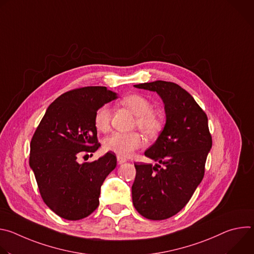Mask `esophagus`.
<instances>
[{"label": "esophagus", "mask_w": 254, "mask_h": 254, "mask_svg": "<svg viewBox=\"0 0 254 254\" xmlns=\"http://www.w3.org/2000/svg\"><path fill=\"white\" fill-rule=\"evenodd\" d=\"M127 162V159H125V158H123V157H118V164L119 165H123L124 163H126Z\"/></svg>", "instance_id": "34e87169"}]
</instances>
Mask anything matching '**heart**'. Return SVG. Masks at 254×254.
Wrapping results in <instances>:
<instances>
[{
	"label": "heart",
	"instance_id": "b5f03b06",
	"mask_svg": "<svg viewBox=\"0 0 254 254\" xmlns=\"http://www.w3.org/2000/svg\"><path fill=\"white\" fill-rule=\"evenodd\" d=\"M122 104L136 116L137 127L148 135L159 132L162 127L160 116L152 110L151 101L142 95L130 94L122 99ZM112 110L108 104L101 105L94 115V126L99 131H106L111 125ZM143 144V138L138 132H114L104 140V147L120 157H128Z\"/></svg>",
	"mask_w": 254,
	"mask_h": 254
}]
</instances>
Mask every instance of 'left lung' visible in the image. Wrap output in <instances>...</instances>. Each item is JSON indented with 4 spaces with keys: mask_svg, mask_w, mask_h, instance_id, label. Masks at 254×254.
Segmentation results:
<instances>
[{
    "mask_svg": "<svg viewBox=\"0 0 254 254\" xmlns=\"http://www.w3.org/2000/svg\"><path fill=\"white\" fill-rule=\"evenodd\" d=\"M133 86L158 93L166 124L144 152L157 163L134 164L132 203L146 218L164 220L185 207L204 177L212 148L208 119L193 96L176 83L159 80Z\"/></svg>",
    "mask_w": 254,
    "mask_h": 254,
    "instance_id": "left-lung-1",
    "label": "left lung"
}]
</instances>
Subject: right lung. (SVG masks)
<instances>
[{
    "label": "right lung",
    "mask_w": 254,
    "mask_h": 254,
    "mask_svg": "<svg viewBox=\"0 0 254 254\" xmlns=\"http://www.w3.org/2000/svg\"><path fill=\"white\" fill-rule=\"evenodd\" d=\"M118 97L104 86L68 91L48 106L32 137L30 168L45 204L64 219L90 215L99 205L105 178L117 167V157L111 152L92 163L79 164L77 157L100 147L95 112Z\"/></svg>",
    "instance_id": "right-lung-1"
}]
</instances>
